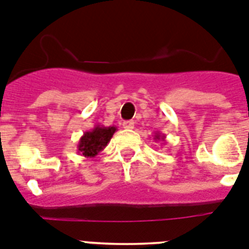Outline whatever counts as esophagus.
I'll return each instance as SVG.
<instances>
[{
	"label": "esophagus",
	"mask_w": 249,
	"mask_h": 249,
	"mask_svg": "<svg viewBox=\"0 0 249 249\" xmlns=\"http://www.w3.org/2000/svg\"><path fill=\"white\" fill-rule=\"evenodd\" d=\"M123 126H124V129H126V130H130V129L134 128V121L125 120L124 123H123Z\"/></svg>",
	"instance_id": "34e87169"
}]
</instances>
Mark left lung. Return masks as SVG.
<instances>
[{"label":"left lung","instance_id":"8db88e82","mask_svg":"<svg viewBox=\"0 0 249 249\" xmlns=\"http://www.w3.org/2000/svg\"><path fill=\"white\" fill-rule=\"evenodd\" d=\"M155 141H162L165 142V134H161V133H155V137H153Z\"/></svg>","mask_w":249,"mask_h":249}]
</instances>
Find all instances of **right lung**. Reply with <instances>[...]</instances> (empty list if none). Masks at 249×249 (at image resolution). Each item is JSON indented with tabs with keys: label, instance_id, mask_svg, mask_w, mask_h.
Masks as SVG:
<instances>
[{
	"label": "right lung",
	"instance_id": "obj_1",
	"mask_svg": "<svg viewBox=\"0 0 249 249\" xmlns=\"http://www.w3.org/2000/svg\"><path fill=\"white\" fill-rule=\"evenodd\" d=\"M116 130V126L96 125L92 130L86 131L82 138L79 139L78 153L84 157L97 156L108 144Z\"/></svg>",
	"mask_w": 249,
	"mask_h": 249
}]
</instances>
